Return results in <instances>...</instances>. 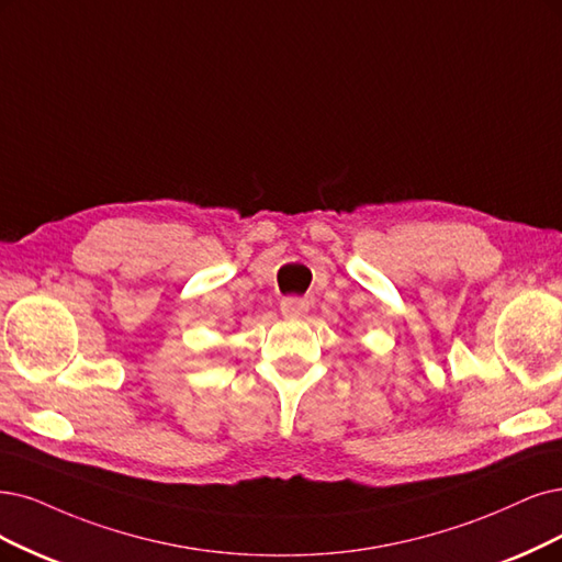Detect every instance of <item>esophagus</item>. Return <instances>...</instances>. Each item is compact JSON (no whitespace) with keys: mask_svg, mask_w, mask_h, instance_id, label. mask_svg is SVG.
Masks as SVG:
<instances>
[{"mask_svg":"<svg viewBox=\"0 0 562 562\" xmlns=\"http://www.w3.org/2000/svg\"><path fill=\"white\" fill-rule=\"evenodd\" d=\"M280 310H282V315H284L286 319H301V317H305V313L310 310V303H307L305 299L289 296V299H284V301L280 303Z\"/></svg>","mask_w":562,"mask_h":562,"instance_id":"obj_1","label":"esophagus"}]
</instances>
